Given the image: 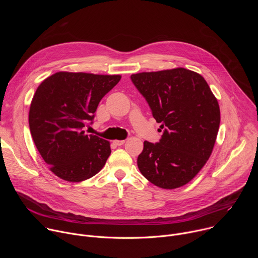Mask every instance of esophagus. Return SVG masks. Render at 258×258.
<instances>
[{
    "label": "esophagus",
    "mask_w": 258,
    "mask_h": 258,
    "mask_svg": "<svg viewBox=\"0 0 258 258\" xmlns=\"http://www.w3.org/2000/svg\"><path fill=\"white\" fill-rule=\"evenodd\" d=\"M113 143H114L116 146H121V145H123V144L125 143V141H124V140H115V141H113Z\"/></svg>",
    "instance_id": "esophagus-1"
}]
</instances>
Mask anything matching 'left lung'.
Returning <instances> with one entry per match:
<instances>
[{
    "mask_svg": "<svg viewBox=\"0 0 258 258\" xmlns=\"http://www.w3.org/2000/svg\"><path fill=\"white\" fill-rule=\"evenodd\" d=\"M131 79L163 128L158 143L144 142L138 157L141 173L162 189L185 186L212 153L220 122L216 98L202 76L186 68L141 72Z\"/></svg>",
    "mask_w": 258,
    "mask_h": 258,
    "instance_id": "left-lung-1",
    "label": "left lung"
}]
</instances>
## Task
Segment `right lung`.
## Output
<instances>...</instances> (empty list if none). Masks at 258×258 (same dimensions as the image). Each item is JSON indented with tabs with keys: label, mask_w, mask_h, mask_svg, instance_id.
Returning <instances> with one entry per match:
<instances>
[{
	"label": "right lung",
	"mask_w": 258,
	"mask_h": 258,
	"mask_svg": "<svg viewBox=\"0 0 258 258\" xmlns=\"http://www.w3.org/2000/svg\"><path fill=\"white\" fill-rule=\"evenodd\" d=\"M120 76L59 71L36 89L29 108V130L36 149L50 170L71 182L86 180L105 165L110 143L86 135L101 99Z\"/></svg>",
	"instance_id": "1"
}]
</instances>
